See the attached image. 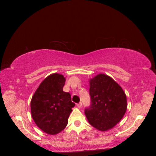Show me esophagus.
Returning a JSON list of instances; mask_svg holds the SVG:
<instances>
[{"label":"esophagus","instance_id":"34e87169","mask_svg":"<svg viewBox=\"0 0 156 156\" xmlns=\"http://www.w3.org/2000/svg\"><path fill=\"white\" fill-rule=\"evenodd\" d=\"M77 106L79 107V108H81L82 107V103L81 102H79V103H77Z\"/></svg>","mask_w":156,"mask_h":156}]
</instances>
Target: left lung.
Instances as JSON below:
<instances>
[{"label": "left lung", "mask_w": 156, "mask_h": 156, "mask_svg": "<svg viewBox=\"0 0 156 156\" xmlns=\"http://www.w3.org/2000/svg\"><path fill=\"white\" fill-rule=\"evenodd\" d=\"M89 94L91 104L84 113L97 129L105 131L121 120L127 109L126 94L111 77L98 74L90 79Z\"/></svg>", "instance_id": "8db88e82"}]
</instances>
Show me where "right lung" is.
Returning <instances> with one entry per match:
<instances>
[{"instance_id": "right-lung-1", "label": "right lung", "mask_w": 156, "mask_h": 156, "mask_svg": "<svg viewBox=\"0 0 156 156\" xmlns=\"http://www.w3.org/2000/svg\"><path fill=\"white\" fill-rule=\"evenodd\" d=\"M66 79L53 73L41 83L30 101L31 115L37 126L46 133L55 135L66 127L75 103L69 92L63 91Z\"/></svg>"}]
</instances>
